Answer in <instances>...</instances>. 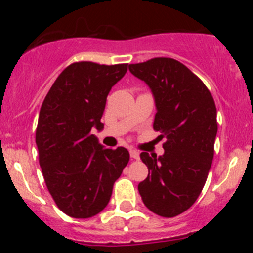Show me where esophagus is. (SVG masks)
Segmentation results:
<instances>
[{"mask_svg":"<svg viewBox=\"0 0 253 253\" xmlns=\"http://www.w3.org/2000/svg\"><path fill=\"white\" fill-rule=\"evenodd\" d=\"M129 155H131V158H133V159H139V152H137V150L131 149L129 150Z\"/></svg>","mask_w":253,"mask_h":253,"instance_id":"34e87169","label":"esophagus"}]
</instances>
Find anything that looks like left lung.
<instances>
[{"instance_id": "obj_1", "label": "left lung", "mask_w": 253, "mask_h": 253, "mask_svg": "<svg viewBox=\"0 0 253 253\" xmlns=\"http://www.w3.org/2000/svg\"><path fill=\"white\" fill-rule=\"evenodd\" d=\"M128 70L149 86L157 109L153 128L165 139L163 155L141 153L148 176L139 195L153 213L172 218L196 202L206 183L218 131L215 104L203 82L174 58H152Z\"/></svg>"}]
</instances>
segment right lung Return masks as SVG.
Returning a JSON list of instances; mask_svg holds the SVG:
<instances>
[{"label":"right lung","mask_w":253,"mask_h":253,"mask_svg":"<svg viewBox=\"0 0 253 253\" xmlns=\"http://www.w3.org/2000/svg\"><path fill=\"white\" fill-rule=\"evenodd\" d=\"M128 65L76 62L62 71L40 109L37 142L45 183L58 208L86 219L110 201L112 186L129 160L126 148H105L93 134L111 88Z\"/></svg>","instance_id":"obj_1"}]
</instances>
